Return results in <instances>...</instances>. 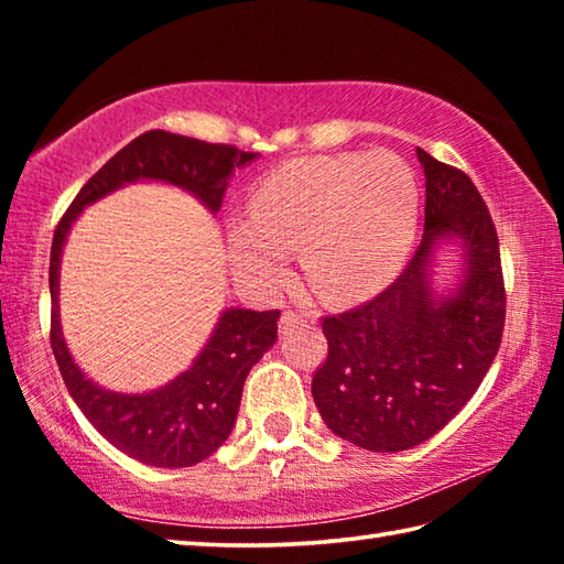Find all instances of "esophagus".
<instances>
[{
	"instance_id": "obj_1",
	"label": "esophagus",
	"mask_w": 564,
	"mask_h": 564,
	"mask_svg": "<svg viewBox=\"0 0 564 564\" xmlns=\"http://www.w3.org/2000/svg\"><path fill=\"white\" fill-rule=\"evenodd\" d=\"M301 323V316L299 313H293V311H285L283 316H281V321H279V330L281 333H289L291 328H295Z\"/></svg>"
}]
</instances>
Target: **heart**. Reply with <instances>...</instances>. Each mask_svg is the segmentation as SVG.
<instances>
[{"mask_svg":"<svg viewBox=\"0 0 564 564\" xmlns=\"http://www.w3.org/2000/svg\"><path fill=\"white\" fill-rule=\"evenodd\" d=\"M417 184L390 151L305 156L265 174L231 231L238 271L281 279L301 246L305 279L323 299H350L393 279L417 228Z\"/></svg>","mask_w":564,"mask_h":564,"instance_id":"b5f03b06","label":"heart"}]
</instances>
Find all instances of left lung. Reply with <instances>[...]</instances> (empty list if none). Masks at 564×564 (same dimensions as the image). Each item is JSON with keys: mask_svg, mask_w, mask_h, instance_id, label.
Masks as SVG:
<instances>
[{"mask_svg": "<svg viewBox=\"0 0 564 564\" xmlns=\"http://www.w3.org/2000/svg\"><path fill=\"white\" fill-rule=\"evenodd\" d=\"M425 169V231L405 271L373 301L323 318L328 358L311 383L321 417L373 453L410 451L460 413L480 388L505 328L500 246L488 206L460 169L417 149ZM464 243L453 296L430 289L432 248Z\"/></svg>", "mask_w": 564, "mask_h": 564, "instance_id": "1", "label": "left lung"}]
</instances>
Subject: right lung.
Segmentation results:
<instances>
[{
  "label": "right lung",
  "mask_w": 564,
  "mask_h": 564,
  "mask_svg": "<svg viewBox=\"0 0 564 564\" xmlns=\"http://www.w3.org/2000/svg\"><path fill=\"white\" fill-rule=\"evenodd\" d=\"M256 154L228 144L147 131L113 154L66 208L52 241V350L66 390L89 423L133 460L154 467H191L206 460L231 435L248 370L279 338V311L228 308L218 318L194 366L169 386L144 395L111 393L82 373L66 348L59 323V263L66 234L84 206L99 202L131 181H166L194 194L208 212L221 208L234 169Z\"/></svg>",
  "instance_id": "right-lung-1"
}]
</instances>
